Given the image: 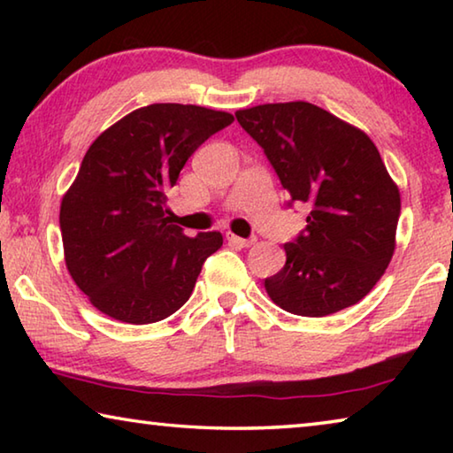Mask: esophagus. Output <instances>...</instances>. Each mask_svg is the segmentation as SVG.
<instances>
[{"mask_svg": "<svg viewBox=\"0 0 453 453\" xmlns=\"http://www.w3.org/2000/svg\"><path fill=\"white\" fill-rule=\"evenodd\" d=\"M226 237H227V242L229 243H234V245H237V248H250V245H254L256 243V237H250V240H245V237H240V235H235V234H226Z\"/></svg>", "mask_w": 453, "mask_h": 453, "instance_id": "34e87169", "label": "esophagus"}]
</instances>
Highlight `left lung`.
<instances>
[{"label":"left lung","instance_id":"left-lung-1","mask_svg":"<svg viewBox=\"0 0 453 453\" xmlns=\"http://www.w3.org/2000/svg\"><path fill=\"white\" fill-rule=\"evenodd\" d=\"M262 145L308 226L286 243V265L267 278L275 305L324 318L370 294L392 262L400 189L362 129L308 102L264 104L235 111Z\"/></svg>","mask_w":453,"mask_h":453}]
</instances>
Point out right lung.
I'll use <instances>...</instances> for the list:
<instances>
[{
	"label": "right lung",
	"mask_w": 453,
	"mask_h": 453,
	"mask_svg": "<svg viewBox=\"0 0 453 453\" xmlns=\"http://www.w3.org/2000/svg\"><path fill=\"white\" fill-rule=\"evenodd\" d=\"M234 121L202 105L151 104L99 134L59 208L72 280L94 308L126 324H153L189 300L219 232L188 237L172 221L167 189L210 135Z\"/></svg>",
	"instance_id": "obj_1"
}]
</instances>
